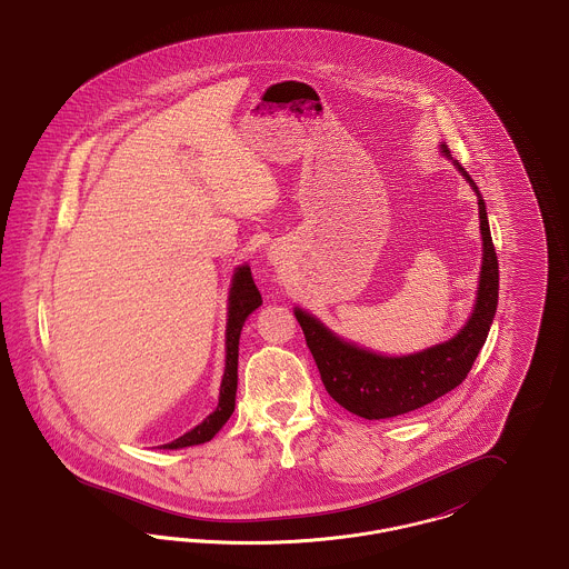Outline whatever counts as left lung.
Wrapping results in <instances>:
<instances>
[{
  "mask_svg": "<svg viewBox=\"0 0 569 569\" xmlns=\"http://www.w3.org/2000/svg\"><path fill=\"white\" fill-rule=\"evenodd\" d=\"M448 156V147L441 144ZM460 174L478 193L480 230L485 258L480 272L478 302L471 320L459 335L441 346L401 358L379 356L341 341L309 313L297 309L298 325L318 365L326 392L339 403L367 420L395 418L407 411L433 403L435 399L455 390L487 341L488 330L497 311L499 297V262L488 228L487 204L469 172L455 160Z\"/></svg>",
  "mask_w": 569,
  "mask_h": 569,
  "instance_id": "1",
  "label": "left lung"
}]
</instances>
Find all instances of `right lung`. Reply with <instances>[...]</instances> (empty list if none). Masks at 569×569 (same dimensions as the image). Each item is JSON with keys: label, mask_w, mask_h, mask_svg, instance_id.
Listing matches in <instances>:
<instances>
[{"label": "right lung", "mask_w": 569, "mask_h": 569, "mask_svg": "<svg viewBox=\"0 0 569 569\" xmlns=\"http://www.w3.org/2000/svg\"><path fill=\"white\" fill-rule=\"evenodd\" d=\"M262 305V297L253 283V277L249 267H241L234 272L232 290H230V307H228V328H226V371L221 379V390H219V406L211 416H207L204 422H200L190 433L166 443L163 448H188V446H198L209 439L228 422V418L234 411V397H237V365H239V337L243 328L247 316Z\"/></svg>", "instance_id": "add662e5"}]
</instances>
